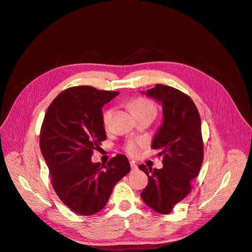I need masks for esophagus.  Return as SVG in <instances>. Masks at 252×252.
Listing matches in <instances>:
<instances>
[{
	"label": "esophagus",
	"instance_id": "obj_1",
	"mask_svg": "<svg viewBox=\"0 0 252 252\" xmlns=\"http://www.w3.org/2000/svg\"><path fill=\"white\" fill-rule=\"evenodd\" d=\"M130 166H131V169H133V171H134V169H138V165L135 164L134 162H130Z\"/></svg>",
	"mask_w": 252,
	"mask_h": 252
}]
</instances>
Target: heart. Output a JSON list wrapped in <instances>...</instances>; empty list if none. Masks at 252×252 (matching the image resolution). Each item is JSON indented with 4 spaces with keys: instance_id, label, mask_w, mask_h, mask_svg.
<instances>
[{
    "instance_id": "obj_1",
    "label": "heart",
    "mask_w": 252,
    "mask_h": 252,
    "mask_svg": "<svg viewBox=\"0 0 252 252\" xmlns=\"http://www.w3.org/2000/svg\"><path fill=\"white\" fill-rule=\"evenodd\" d=\"M131 111L134 114L137 113H142V112H152L156 114V106L153 103L152 100H149L147 98L144 97H139V98H135L132 100L131 103ZM112 112L113 110L111 108L109 109H107L104 113H103V124L105 127H107L110 123V120L112 117ZM143 142L142 141H130L127 143L126 145V151L129 155H135L138 154L139 152V148L142 146Z\"/></svg>"
}]
</instances>
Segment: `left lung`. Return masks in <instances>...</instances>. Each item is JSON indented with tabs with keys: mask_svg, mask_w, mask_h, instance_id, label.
Returning <instances> with one entry per match:
<instances>
[{
	"mask_svg": "<svg viewBox=\"0 0 252 252\" xmlns=\"http://www.w3.org/2000/svg\"><path fill=\"white\" fill-rule=\"evenodd\" d=\"M142 93L162 105L163 123L152 147L160 152L163 167L139 166L148 177L141 197L156 212L168 214L189 194L192 180L199 174L203 160L201 120L192 98L173 87L156 85Z\"/></svg>",
	"mask_w": 252,
	"mask_h": 252,
	"instance_id": "1",
	"label": "left lung"
}]
</instances>
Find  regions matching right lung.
I'll use <instances>...</instances> for the list:
<instances>
[{"label":"right lung","mask_w":252,"mask_h":252,"mask_svg":"<svg viewBox=\"0 0 252 252\" xmlns=\"http://www.w3.org/2000/svg\"><path fill=\"white\" fill-rule=\"evenodd\" d=\"M118 94L90 86L72 87L61 92L45 113L40 149L52 186L60 200L80 215L99 212L117 182L130 172L124 155H117L107 165L91 161L106 140L101 108Z\"/></svg>","instance_id":"obj_1"}]
</instances>
